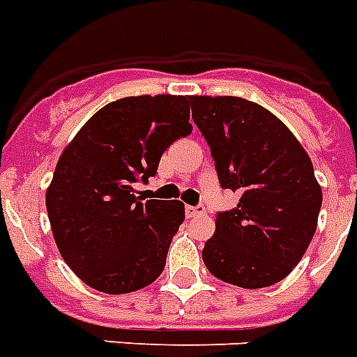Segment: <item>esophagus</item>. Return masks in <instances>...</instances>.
<instances>
[{
    "label": "esophagus",
    "instance_id": "34e87169",
    "mask_svg": "<svg viewBox=\"0 0 357 357\" xmlns=\"http://www.w3.org/2000/svg\"><path fill=\"white\" fill-rule=\"evenodd\" d=\"M185 212H187V218H196V215L205 214V206L203 205H187L185 206Z\"/></svg>",
    "mask_w": 357,
    "mask_h": 357
}]
</instances>
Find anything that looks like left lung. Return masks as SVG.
I'll return each instance as SVG.
<instances>
[{
  "label": "left lung",
  "instance_id": "1",
  "mask_svg": "<svg viewBox=\"0 0 357 357\" xmlns=\"http://www.w3.org/2000/svg\"><path fill=\"white\" fill-rule=\"evenodd\" d=\"M190 109L221 188L241 194L238 206L215 214L203 261L230 285H274L298 265L316 232L323 196L312 161L261 105L234 96H192Z\"/></svg>",
  "mask_w": 357,
  "mask_h": 357
}]
</instances>
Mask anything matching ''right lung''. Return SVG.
Here are the masks:
<instances>
[{"instance_id":"right-lung-1","label":"right lung","mask_w":357,"mask_h":357,"mask_svg":"<svg viewBox=\"0 0 357 357\" xmlns=\"http://www.w3.org/2000/svg\"><path fill=\"white\" fill-rule=\"evenodd\" d=\"M185 96H130L105 105L63 151L47 212L63 259L89 287L127 294L158 280L183 203L134 196L163 152L192 132Z\"/></svg>"}]
</instances>
